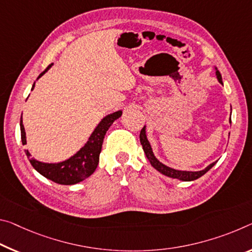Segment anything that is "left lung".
Listing matches in <instances>:
<instances>
[{"label": "left lung", "mask_w": 252, "mask_h": 252, "mask_svg": "<svg viewBox=\"0 0 252 252\" xmlns=\"http://www.w3.org/2000/svg\"><path fill=\"white\" fill-rule=\"evenodd\" d=\"M217 76H218V79L219 82L222 84V76L220 74V71L217 70ZM230 122H231V118H230ZM140 142L142 145V149L145 151V154L147 156L148 160L150 161L151 166L154 167L155 169H157L159 173H161L162 175H165V176H168L171 178H177L179 181H184V182H190V181H195V179L199 178L201 176H203L205 173H207L212 167L217 163L212 162L211 165H209L206 167L205 169L203 170H199V171H182V170H176V169H173L170 168V167H167L166 165H163L160 161L158 160L157 158L154 156L153 153V149H151V146L149 141H148L147 139V135H146V127L143 126L141 131H140Z\"/></svg>", "instance_id": "1"}]
</instances>
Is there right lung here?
<instances>
[{"mask_svg":"<svg viewBox=\"0 0 252 252\" xmlns=\"http://www.w3.org/2000/svg\"><path fill=\"white\" fill-rule=\"evenodd\" d=\"M50 67L51 65L48 66L47 68L39 75L38 78L41 77ZM33 87L34 84L31 91L33 90ZM121 114L122 112L118 111L110 115H106V117L98 123V126H96V129L94 130V132L91 134L86 145L84 146L77 154H75L73 157L67 159V160L58 163L41 162L35 160L34 158H30L29 151L27 150L26 154L28 157H29V161L38 173L57 184H62V185H74V184H77L84 181V179L90 177L91 175L94 173L95 169H96L99 160V154H101L102 150L103 139L105 137L106 131L109 130V127L112 126V123H113L115 120L121 117ZM20 127H21L22 145H26V131L22 123V118L21 121H20Z\"/></svg>","mask_w":252,"mask_h":252,"instance_id":"add662e5","label":"right lung"}]
</instances>
